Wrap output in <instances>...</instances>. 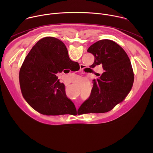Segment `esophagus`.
<instances>
[{"label":"esophagus","mask_w":153,"mask_h":153,"mask_svg":"<svg viewBox=\"0 0 153 153\" xmlns=\"http://www.w3.org/2000/svg\"><path fill=\"white\" fill-rule=\"evenodd\" d=\"M80 67H81V70H82L84 68L83 65H80ZM78 106H79V105H76V108H78Z\"/></svg>","instance_id":"1"}]
</instances>
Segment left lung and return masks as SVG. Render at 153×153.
<instances>
[{"instance_id":"left-lung-1","label":"left lung","mask_w":153,"mask_h":153,"mask_svg":"<svg viewBox=\"0 0 153 153\" xmlns=\"http://www.w3.org/2000/svg\"><path fill=\"white\" fill-rule=\"evenodd\" d=\"M94 56L93 67L101 65L104 72L97 80L89 98L80 106L87 113H103L111 111L129 93L134 82L130 60L118 44L111 40L96 42L87 50Z\"/></svg>"}]
</instances>
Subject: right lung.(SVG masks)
I'll return each mask as SVG.
<instances>
[{"label": "right lung", "mask_w": 153, "mask_h": 153, "mask_svg": "<svg viewBox=\"0 0 153 153\" xmlns=\"http://www.w3.org/2000/svg\"><path fill=\"white\" fill-rule=\"evenodd\" d=\"M73 63L66 46L59 39L47 37L36 43L19 72L22 93L35 110L42 114L58 116L65 114L70 105L75 108L57 76L65 67L71 70Z\"/></svg>", "instance_id": "right-lung-1"}]
</instances>
